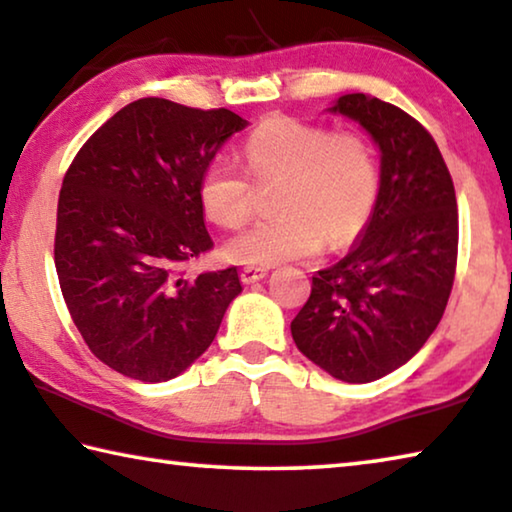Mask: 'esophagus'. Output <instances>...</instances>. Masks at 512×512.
<instances>
[{"label":"esophagus","mask_w":512,"mask_h":512,"mask_svg":"<svg viewBox=\"0 0 512 512\" xmlns=\"http://www.w3.org/2000/svg\"><path fill=\"white\" fill-rule=\"evenodd\" d=\"M265 274H267V267L247 265V267H242V270H240V279L245 281V283H254V281H258V279H263Z\"/></svg>","instance_id":"obj_1"}]
</instances>
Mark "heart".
I'll return each instance as SVG.
<instances>
[{
	"label": "heart",
	"mask_w": 512,
	"mask_h": 512,
	"mask_svg": "<svg viewBox=\"0 0 512 512\" xmlns=\"http://www.w3.org/2000/svg\"><path fill=\"white\" fill-rule=\"evenodd\" d=\"M247 170L274 185L277 215L226 242L235 263L277 265L355 242L380 194V160L359 130H332L290 116H272L247 137ZM245 169L217 160L203 171L199 201L210 222L238 229L254 215L256 190Z\"/></svg>",
	"instance_id": "heart-1"
}]
</instances>
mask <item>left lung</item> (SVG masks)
Segmentation results:
<instances>
[{"instance_id": "left-lung-1", "label": "left lung", "mask_w": 512, "mask_h": 512, "mask_svg": "<svg viewBox=\"0 0 512 512\" xmlns=\"http://www.w3.org/2000/svg\"><path fill=\"white\" fill-rule=\"evenodd\" d=\"M332 112L359 121L380 146V194L350 254L313 277L290 332L336 380L373 382L407 364L444 316L458 203L435 139L414 116L364 93L341 96Z\"/></svg>"}]
</instances>
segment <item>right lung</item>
<instances>
[{
    "label": "right lung",
    "instance_id": "add662e5",
    "mask_svg": "<svg viewBox=\"0 0 512 512\" xmlns=\"http://www.w3.org/2000/svg\"><path fill=\"white\" fill-rule=\"evenodd\" d=\"M247 121L231 109L139 98L84 141L64 176L54 265L70 318L102 364L167 382L215 341L235 267L185 277L208 254L199 183Z\"/></svg>",
    "mask_w": 512,
    "mask_h": 512
}]
</instances>
